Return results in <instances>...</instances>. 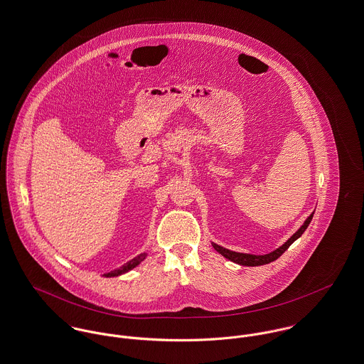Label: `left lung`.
I'll return each mask as SVG.
<instances>
[{
	"label": "left lung",
	"instance_id": "left-lung-1",
	"mask_svg": "<svg viewBox=\"0 0 364 364\" xmlns=\"http://www.w3.org/2000/svg\"><path fill=\"white\" fill-rule=\"evenodd\" d=\"M313 215H314V213H311V215L306 219V222L303 223V226H301L287 242H284L283 245H281L279 248H277L275 251L269 252V254H264V255L242 254V252H236V251H230V250H228V248H223V247H220V245H218V244H215V242H212V245H213V248H215L219 254H222L225 258H228V259H230V261H233V262H236V264L245 265V267L265 265V264H269V262L278 259V258L282 255L283 252L304 233V230L309 228V225H310V222H311V219H313Z\"/></svg>",
	"mask_w": 364,
	"mask_h": 364
}]
</instances>
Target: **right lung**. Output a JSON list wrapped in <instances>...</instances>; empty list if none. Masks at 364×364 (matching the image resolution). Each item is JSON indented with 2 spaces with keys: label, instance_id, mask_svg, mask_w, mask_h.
Returning a JSON list of instances; mask_svg holds the SVG:
<instances>
[{
  "label": "right lung",
  "instance_id": "add662e5",
  "mask_svg": "<svg viewBox=\"0 0 364 364\" xmlns=\"http://www.w3.org/2000/svg\"><path fill=\"white\" fill-rule=\"evenodd\" d=\"M145 257H146V254H145V252H144V254H139L138 257L132 258L131 261H128L127 264H124V265L120 267V268H117V269H114V271H112V272L105 274V277H106V278H112V277H119V275H122V274H125V272L131 271L132 268H135L136 265H139V264H141V261H144V259H145Z\"/></svg>",
  "mask_w": 364,
  "mask_h": 364
}]
</instances>
